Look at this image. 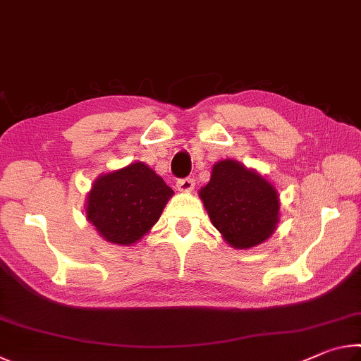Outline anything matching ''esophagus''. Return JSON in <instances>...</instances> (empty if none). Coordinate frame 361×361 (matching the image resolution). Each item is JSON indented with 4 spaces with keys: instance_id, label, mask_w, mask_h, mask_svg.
Here are the masks:
<instances>
[{
    "instance_id": "obj_1",
    "label": "esophagus",
    "mask_w": 361,
    "mask_h": 361,
    "mask_svg": "<svg viewBox=\"0 0 361 361\" xmlns=\"http://www.w3.org/2000/svg\"><path fill=\"white\" fill-rule=\"evenodd\" d=\"M194 186H195L194 178H181L176 181V189H178L180 192H191Z\"/></svg>"
}]
</instances>
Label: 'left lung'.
Here are the masks:
<instances>
[{
  "label": "left lung",
  "instance_id": "1",
  "mask_svg": "<svg viewBox=\"0 0 361 361\" xmlns=\"http://www.w3.org/2000/svg\"><path fill=\"white\" fill-rule=\"evenodd\" d=\"M199 197L212 224L235 250L266 242L280 221L276 186L234 159H223L213 166L210 181L200 188Z\"/></svg>",
  "mask_w": 361,
  "mask_h": 361
}]
</instances>
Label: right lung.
Listing matches in <instances>:
<instances>
[{
    "instance_id": "add662e5",
    "label": "right lung",
    "mask_w": 361,
    "mask_h": 361,
    "mask_svg": "<svg viewBox=\"0 0 361 361\" xmlns=\"http://www.w3.org/2000/svg\"><path fill=\"white\" fill-rule=\"evenodd\" d=\"M173 189L145 162L102 173L85 197V218L103 240L133 245L161 218Z\"/></svg>"
}]
</instances>
